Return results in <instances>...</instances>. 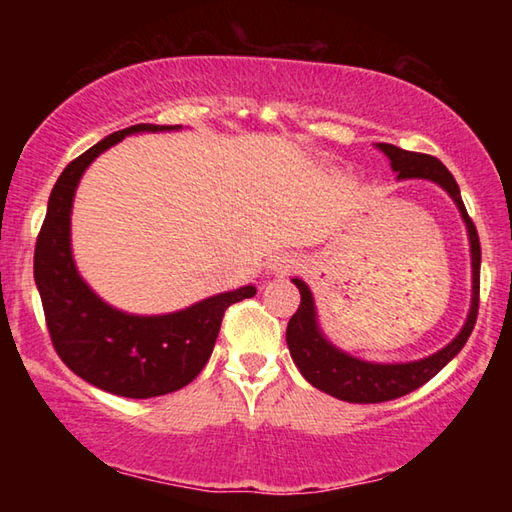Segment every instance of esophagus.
<instances>
[{
	"label": "esophagus",
	"instance_id": "1",
	"mask_svg": "<svg viewBox=\"0 0 512 512\" xmlns=\"http://www.w3.org/2000/svg\"><path fill=\"white\" fill-rule=\"evenodd\" d=\"M296 268H298V259L289 253L273 255L271 259H268V271L275 275H287L291 271H296Z\"/></svg>",
	"mask_w": 512,
	"mask_h": 512
}]
</instances>
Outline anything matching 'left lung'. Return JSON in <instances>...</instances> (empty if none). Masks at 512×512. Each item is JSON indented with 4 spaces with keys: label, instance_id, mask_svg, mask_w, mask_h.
Segmentation results:
<instances>
[{
    "label": "left lung",
    "instance_id": "left-lung-1",
    "mask_svg": "<svg viewBox=\"0 0 512 512\" xmlns=\"http://www.w3.org/2000/svg\"><path fill=\"white\" fill-rule=\"evenodd\" d=\"M375 146L391 160V169L397 173V180H429V183H436L440 189H445L454 205L458 207L467 230V241H470L472 298L470 311H467L461 332H458L445 348L415 361L377 363L352 357V354L345 350L336 348V345L327 339L323 329H320L314 293H311L309 284L305 280H300V277H291V282L296 284L300 291V307L296 314L291 316L287 325V345L291 359L300 370V375L305 377L311 386L336 397V400L354 404L388 402L415 391V388H420L422 384H427L431 377H436L438 372L463 350V345L470 339L474 329L476 311H479V235H476L472 219L467 216L461 189H458L454 176L447 171L443 162L438 158H431V155L404 151L400 146L393 144Z\"/></svg>",
    "mask_w": 512,
    "mask_h": 512
}]
</instances>
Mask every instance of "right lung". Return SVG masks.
I'll return each mask as SVG.
<instances>
[{
  "label": "right lung",
  "instance_id": "1",
  "mask_svg": "<svg viewBox=\"0 0 512 512\" xmlns=\"http://www.w3.org/2000/svg\"><path fill=\"white\" fill-rule=\"evenodd\" d=\"M180 128L137 124L103 137L69 162L51 189L33 257V277L58 357L88 384L133 400L180 391L194 381L214 350L225 309L257 293L253 284H246L171 314L140 316L108 305L76 268L72 205L85 169L128 135Z\"/></svg>",
  "mask_w": 512,
  "mask_h": 512
}]
</instances>
